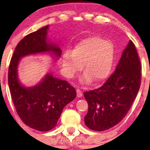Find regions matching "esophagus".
Listing matches in <instances>:
<instances>
[{"mask_svg": "<svg viewBox=\"0 0 150 150\" xmlns=\"http://www.w3.org/2000/svg\"><path fill=\"white\" fill-rule=\"evenodd\" d=\"M82 96V92H81L80 89H77V97H81Z\"/></svg>", "mask_w": 150, "mask_h": 150, "instance_id": "esophagus-1", "label": "esophagus"}]
</instances>
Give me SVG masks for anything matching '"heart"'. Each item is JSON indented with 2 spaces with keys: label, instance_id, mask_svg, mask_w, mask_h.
<instances>
[{
  "label": "heart",
  "instance_id": "obj_1",
  "mask_svg": "<svg viewBox=\"0 0 150 150\" xmlns=\"http://www.w3.org/2000/svg\"><path fill=\"white\" fill-rule=\"evenodd\" d=\"M113 56V46L109 42L98 37H89L78 43L73 52H66L63 55V65L65 73L70 77L80 71L83 65L86 73L82 77L84 82L92 79L98 82L109 75Z\"/></svg>",
  "mask_w": 150,
  "mask_h": 150
}]
</instances>
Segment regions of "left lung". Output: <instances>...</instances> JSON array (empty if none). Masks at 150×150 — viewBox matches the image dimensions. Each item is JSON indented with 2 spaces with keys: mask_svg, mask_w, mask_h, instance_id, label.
<instances>
[{
  "mask_svg": "<svg viewBox=\"0 0 150 150\" xmlns=\"http://www.w3.org/2000/svg\"><path fill=\"white\" fill-rule=\"evenodd\" d=\"M141 68L138 53L130 40L116 70L104 85L84 93L88 103L85 123L89 129L103 131L121 121L140 89Z\"/></svg>",
  "mask_w": 150,
  "mask_h": 150,
  "instance_id": "1",
  "label": "left lung"
}]
</instances>
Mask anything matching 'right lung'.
<instances>
[{
	"label": "right lung",
	"mask_w": 150,
	"mask_h": 150,
	"mask_svg": "<svg viewBox=\"0 0 150 150\" xmlns=\"http://www.w3.org/2000/svg\"><path fill=\"white\" fill-rule=\"evenodd\" d=\"M49 26L27 34L18 43L8 68V85L17 113L25 125L39 131L56 126L63 108L76 97V91L67 81L47 74L37 85L26 87L18 77L20 58L26 55L52 52L60 56L61 50L46 40Z\"/></svg>",
	"instance_id": "obj_1"
}]
</instances>
